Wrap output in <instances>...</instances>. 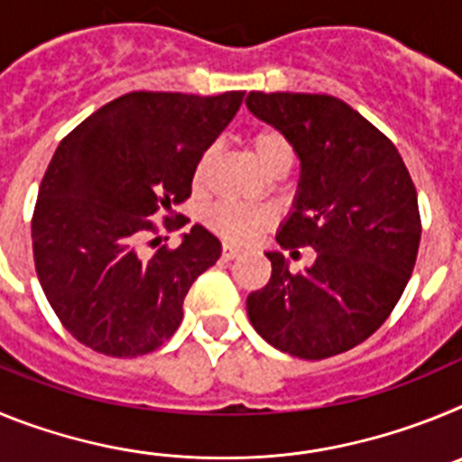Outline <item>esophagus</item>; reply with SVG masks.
I'll return each mask as SVG.
<instances>
[{"label":"esophagus","mask_w":462,"mask_h":462,"mask_svg":"<svg viewBox=\"0 0 462 462\" xmlns=\"http://www.w3.org/2000/svg\"><path fill=\"white\" fill-rule=\"evenodd\" d=\"M240 254V250L238 247H234V245H228V243H224V247H222V256L226 261H231V259H236V256Z\"/></svg>","instance_id":"1"}]
</instances>
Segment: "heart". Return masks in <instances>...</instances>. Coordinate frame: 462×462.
I'll return each instance as SVG.
<instances>
[{
	"label": "heart",
	"instance_id": "b5f03b06",
	"mask_svg": "<svg viewBox=\"0 0 462 462\" xmlns=\"http://www.w3.org/2000/svg\"><path fill=\"white\" fill-rule=\"evenodd\" d=\"M252 154H254L256 164L261 166L263 173H273L277 169H291L293 164V148L287 138L282 136L275 129H261L252 136L250 141ZM212 162V150H206L199 159L194 171V185L201 187L208 178V169ZM206 222L212 231H217L228 243H247L254 238L261 228H266L271 222L263 208L243 206V203L224 201L212 206L206 212Z\"/></svg>",
	"mask_w": 462,
	"mask_h": 462
}]
</instances>
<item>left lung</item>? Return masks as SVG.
Returning a JSON list of instances; mask_svg holds the SVG:
<instances>
[{
    "label": "left lung",
    "mask_w": 462,
    "mask_h": 462,
    "mask_svg": "<svg viewBox=\"0 0 462 462\" xmlns=\"http://www.w3.org/2000/svg\"><path fill=\"white\" fill-rule=\"evenodd\" d=\"M245 104L300 162L277 243L317 252L303 273L266 252L271 280L247 296V317L280 352L336 356L373 336L410 282L421 240L414 182L393 143L337 97L250 92Z\"/></svg>",
    "instance_id": "obj_1"
}]
</instances>
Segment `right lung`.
<instances>
[{
	"label": "right lung",
	"mask_w": 462,
	"mask_h": 462,
	"mask_svg": "<svg viewBox=\"0 0 462 462\" xmlns=\"http://www.w3.org/2000/svg\"><path fill=\"white\" fill-rule=\"evenodd\" d=\"M245 92H129L80 122L39 187L32 243L48 303L79 342L134 358L164 345L194 280L222 243L201 224L175 250L143 256L150 217L191 194L201 154L234 120Z\"/></svg>",
	"instance_id": "obj_1"
}]
</instances>
